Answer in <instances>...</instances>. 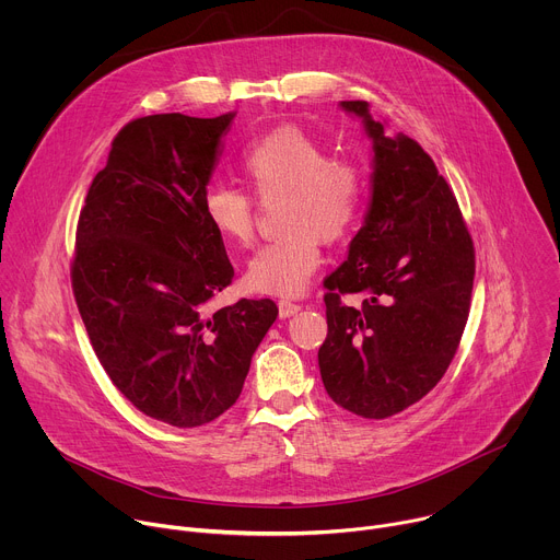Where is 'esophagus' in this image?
I'll list each match as a JSON object with an SVG mask.
<instances>
[{
  "mask_svg": "<svg viewBox=\"0 0 560 560\" xmlns=\"http://www.w3.org/2000/svg\"><path fill=\"white\" fill-rule=\"evenodd\" d=\"M301 310V305L299 303H292V301H279V316L281 318H288V316H292V314H296Z\"/></svg>",
  "mask_w": 560,
  "mask_h": 560,
  "instance_id": "34e87169",
  "label": "esophagus"
}]
</instances>
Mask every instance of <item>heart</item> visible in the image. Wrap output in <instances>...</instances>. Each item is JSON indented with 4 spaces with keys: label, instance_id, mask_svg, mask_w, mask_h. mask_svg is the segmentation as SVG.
Instances as JSON below:
<instances>
[{
    "label": "heart",
    "instance_id": "obj_1",
    "mask_svg": "<svg viewBox=\"0 0 560 560\" xmlns=\"http://www.w3.org/2000/svg\"><path fill=\"white\" fill-rule=\"evenodd\" d=\"M238 173L259 197L283 195L279 234L246 268V285L259 294L296 296L322 264L318 238L337 244L357 228L363 210V177L352 162L330 159L326 145L296 126H279L253 141ZM203 219L232 246L253 236L250 199L228 186L203 195Z\"/></svg>",
    "mask_w": 560,
    "mask_h": 560
}]
</instances>
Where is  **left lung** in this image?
Wrapping results in <instances>:
<instances>
[{
    "mask_svg": "<svg viewBox=\"0 0 560 560\" xmlns=\"http://www.w3.org/2000/svg\"><path fill=\"white\" fill-rule=\"evenodd\" d=\"M372 141L370 201L348 259L324 281L328 337L318 370L332 401L385 419L445 374L467 324L474 246L430 154L387 132L368 102H339ZM354 293L357 306L340 303Z\"/></svg>",
    "mask_w": 560,
    "mask_h": 560,
    "instance_id": "obj_1",
    "label": "left lung"
}]
</instances>
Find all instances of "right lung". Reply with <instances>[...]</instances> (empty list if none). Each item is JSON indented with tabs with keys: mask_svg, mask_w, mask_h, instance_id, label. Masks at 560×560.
Wrapping results in <instances>:
<instances>
[{
	"mask_svg": "<svg viewBox=\"0 0 560 560\" xmlns=\"http://www.w3.org/2000/svg\"><path fill=\"white\" fill-rule=\"evenodd\" d=\"M234 115L130 121L77 225L72 290L95 354L139 412L175 428L210 423L236 404L279 314L270 299L208 310L234 277L203 219Z\"/></svg>",
	"mask_w": 560,
	"mask_h": 560,
	"instance_id": "right-lung-1",
	"label": "right lung"
}]
</instances>
